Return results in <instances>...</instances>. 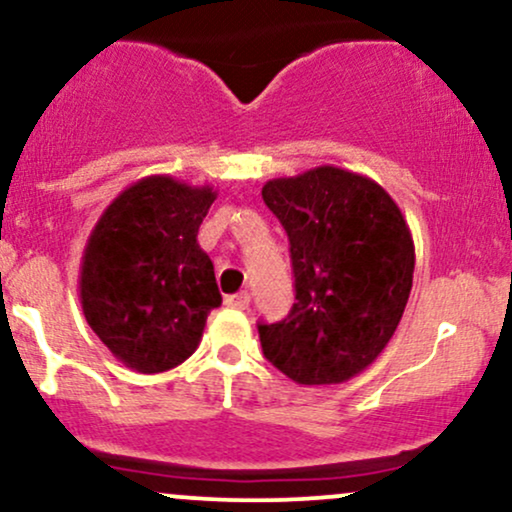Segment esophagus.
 I'll list each match as a JSON object with an SVG mask.
<instances>
[{"instance_id":"1","label":"esophagus","mask_w":512,"mask_h":512,"mask_svg":"<svg viewBox=\"0 0 512 512\" xmlns=\"http://www.w3.org/2000/svg\"><path fill=\"white\" fill-rule=\"evenodd\" d=\"M226 305L228 308H236V310H248L250 308V293L240 291V293H236V296H228Z\"/></svg>"}]
</instances>
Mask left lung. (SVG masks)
<instances>
[{"label":"left lung","instance_id":"8db88e82","mask_svg":"<svg viewBox=\"0 0 512 512\" xmlns=\"http://www.w3.org/2000/svg\"><path fill=\"white\" fill-rule=\"evenodd\" d=\"M262 199L289 236L296 276L291 313L257 325L264 356L298 385L346 383L383 354L407 308V221L378 182L334 166L269 180Z\"/></svg>","mask_w":512,"mask_h":512}]
</instances>
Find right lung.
I'll return each instance as SVG.
<instances>
[{
	"label": "right lung",
	"instance_id": "1",
	"mask_svg": "<svg viewBox=\"0 0 512 512\" xmlns=\"http://www.w3.org/2000/svg\"><path fill=\"white\" fill-rule=\"evenodd\" d=\"M216 192L170 175L122 190L88 236L79 293L86 322L117 361L163 373L195 354L221 305L197 233Z\"/></svg>",
	"mask_w": 512,
	"mask_h": 512
}]
</instances>
